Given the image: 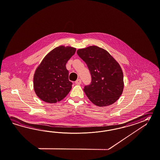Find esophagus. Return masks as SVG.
Instances as JSON below:
<instances>
[{
  "label": "esophagus",
  "instance_id": "1",
  "mask_svg": "<svg viewBox=\"0 0 160 160\" xmlns=\"http://www.w3.org/2000/svg\"><path fill=\"white\" fill-rule=\"evenodd\" d=\"M75 83L77 84V85L81 84V79H78L75 81Z\"/></svg>",
  "mask_w": 160,
  "mask_h": 160
}]
</instances>
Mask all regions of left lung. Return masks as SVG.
Listing matches in <instances>:
<instances>
[{
	"label": "left lung",
	"instance_id": "left-lung-1",
	"mask_svg": "<svg viewBox=\"0 0 160 160\" xmlns=\"http://www.w3.org/2000/svg\"><path fill=\"white\" fill-rule=\"evenodd\" d=\"M77 54L90 71L92 82L83 90L94 104L110 106L121 96L124 87L122 70L107 50L90 46L77 50Z\"/></svg>",
	"mask_w": 160,
	"mask_h": 160
}]
</instances>
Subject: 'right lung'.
<instances>
[{
	"label": "right lung",
	"instance_id": "right-lung-1",
	"mask_svg": "<svg viewBox=\"0 0 160 160\" xmlns=\"http://www.w3.org/2000/svg\"><path fill=\"white\" fill-rule=\"evenodd\" d=\"M75 51L72 47L60 46L50 51L37 67L33 76V89L42 100L55 103L68 94L72 83L68 79L66 65Z\"/></svg>",
	"mask_w": 160,
	"mask_h": 160
}]
</instances>
